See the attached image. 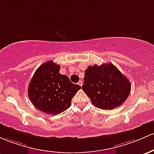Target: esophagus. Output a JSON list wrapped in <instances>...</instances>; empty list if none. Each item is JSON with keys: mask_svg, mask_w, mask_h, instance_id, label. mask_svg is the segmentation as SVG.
<instances>
[{"mask_svg": "<svg viewBox=\"0 0 154 154\" xmlns=\"http://www.w3.org/2000/svg\"><path fill=\"white\" fill-rule=\"evenodd\" d=\"M78 84H79V86H82V84H83V82H82V81H79V83H78Z\"/></svg>", "mask_w": 154, "mask_h": 154, "instance_id": "1", "label": "esophagus"}]
</instances>
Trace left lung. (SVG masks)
<instances>
[{
    "instance_id": "left-lung-1",
    "label": "left lung",
    "mask_w": 154,
    "mask_h": 154,
    "mask_svg": "<svg viewBox=\"0 0 154 154\" xmlns=\"http://www.w3.org/2000/svg\"><path fill=\"white\" fill-rule=\"evenodd\" d=\"M82 89L97 108L112 110L128 97L131 84L113 64L89 66L85 70Z\"/></svg>"
}]
</instances>
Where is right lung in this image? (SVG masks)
Returning a JSON list of instances; mask_svg holds the SVG:
<instances>
[{"label":"right lung","mask_w":154,"mask_h":154,"mask_svg":"<svg viewBox=\"0 0 154 154\" xmlns=\"http://www.w3.org/2000/svg\"><path fill=\"white\" fill-rule=\"evenodd\" d=\"M60 65L46 62L36 70L29 83V99L37 109L47 114L57 115L66 110L82 88L60 74Z\"/></svg>","instance_id":"obj_1"}]
</instances>
